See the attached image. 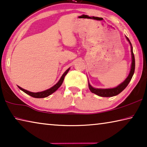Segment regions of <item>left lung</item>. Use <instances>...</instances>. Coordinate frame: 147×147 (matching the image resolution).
<instances>
[{"mask_svg":"<svg viewBox=\"0 0 147 147\" xmlns=\"http://www.w3.org/2000/svg\"><path fill=\"white\" fill-rule=\"evenodd\" d=\"M126 39L129 43L131 46V69L129 74L127 78L124 80L122 83L118 85V86L114 88H110V89H98V88H94L90 84L88 80V83H89V88L92 93L96 94V95L99 96H102V97H110V96H114L118 95V94L120 93L121 91H123L124 89H125V87L127 86L129 83L130 82L134 74L135 71V56L133 53V47L129 39L125 36Z\"/></svg>","mask_w":147,"mask_h":147,"instance_id":"1","label":"left lung"}]
</instances>
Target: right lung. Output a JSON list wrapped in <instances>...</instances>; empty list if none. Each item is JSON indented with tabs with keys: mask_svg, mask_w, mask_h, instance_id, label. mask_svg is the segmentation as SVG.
I'll use <instances>...</instances> for the list:
<instances>
[{
	"mask_svg": "<svg viewBox=\"0 0 147 147\" xmlns=\"http://www.w3.org/2000/svg\"><path fill=\"white\" fill-rule=\"evenodd\" d=\"M69 69H70V67H69V68L67 69V70L65 71L64 74H63V75L60 78V80L58 81V82L56 83L55 85H54V86L51 87L50 89L45 90V91H41V92H31V91H27V90L24 89H23V88H22V87H20V86H18V88H19L20 90H22V91H24L25 93L29 94V95H30L31 96L34 97V98H45V97H47L48 96L51 95V94H53V92H55L56 91V90H57L58 88H59L61 86V85H62V83H63V81H64V80L65 76H66V75L67 74V72L69 71Z\"/></svg>",
	"mask_w": 147,
	"mask_h": 147,
	"instance_id": "add662e5",
	"label": "right lung"
}]
</instances>
